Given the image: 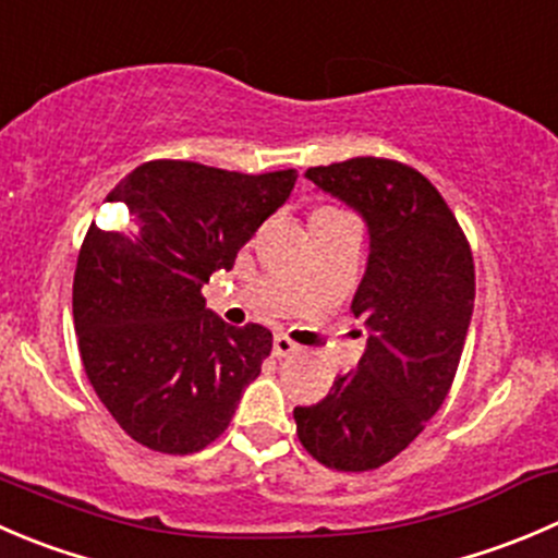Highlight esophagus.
<instances>
[{
	"label": "esophagus",
	"instance_id": "1",
	"mask_svg": "<svg viewBox=\"0 0 558 558\" xmlns=\"http://www.w3.org/2000/svg\"><path fill=\"white\" fill-rule=\"evenodd\" d=\"M296 351H300V345H296L294 340L286 338V335H275V340H272V354L278 356V360H283V356L296 354Z\"/></svg>",
	"mask_w": 558,
	"mask_h": 558
}]
</instances>
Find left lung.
<instances>
[{"label": "left lung", "mask_w": 558, "mask_h": 558, "mask_svg": "<svg viewBox=\"0 0 558 558\" xmlns=\"http://www.w3.org/2000/svg\"><path fill=\"white\" fill-rule=\"evenodd\" d=\"M305 177L365 220L371 256L351 313L371 335L356 371L318 403L296 405V436L327 469L371 472L423 434L450 392L474 311L472 247L411 166L351 158Z\"/></svg>", "instance_id": "8db88e82"}]
</instances>
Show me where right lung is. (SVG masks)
Returning <instances> with one entry per match:
<instances>
[{
	"label": "right lung",
	"instance_id": "add662e5",
	"mask_svg": "<svg viewBox=\"0 0 558 558\" xmlns=\"http://www.w3.org/2000/svg\"><path fill=\"white\" fill-rule=\"evenodd\" d=\"M296 171L240 174L149 160L106 196L128 213L89 226L73 278L81 362L119 428L166 456L213 445L262 373L272 332L229 327L202 286L286 204Z\"/></svg>",
	"mask_w": 558,
	"mask_h": 558
}]
</instances>
